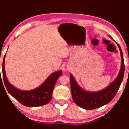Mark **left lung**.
I'll list each match as a JSON object with an SVG mask.
<instances>
[{
	"label": "left lung",
	"instance_id": "1",
	"mask_svg": "<svg viewBox=\"0 0 129 129\" xmlns=\"http://www.w3.org/2000/svg\"><path fill=\"white\" fill-rule=\"evenodd\" d=\"M110 37H112L110 36ZM120 51L121 66L118 76L111 83L102 90L97 92H88L79 85L72 74L70 75L71 90L74 103L85 110H93L108 104L115 96L123 81L124 73V62L123 52L117 43Z\"/></svg>",
	"mask_w": 129,
	"mask_h": 129
}]
</instances>
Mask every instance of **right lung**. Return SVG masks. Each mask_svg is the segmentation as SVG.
Returning a JSON list of instances; mask_svg holds the SVG:
<instances>
[{
	"label": "right lung",
	"instance_id": "add662e5",
	"mask_svg": "<svg viewBox=\"0 0 129 129\" xmlns=\"http://www.w3.org/2000/svg\"><path fill=\"white\" fill-rule=\"evenodd\" d=\"M3 59L2 72L5 86L8 93L16 100L24 106L28 107H36L46 105L51 100L55 83L59 77L62 73L61 70L55 71L48 77L40 86L30 90H22L17 89L9 83L6 77L5 70V59ZM2 80V78H1ZM3 84V83H2ZM4 85V84H3Z\"/></svg>",
	"mask_w": 129,
	"mask_h": 129
}]
</instances>
